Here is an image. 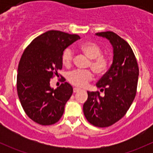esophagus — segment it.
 <instances>
[{
  "label": "esophagus",
  "mask_w": 153,
  "mask_h": 153,
  "mask_svg": "<svg viewBox=\"0 0 153 153\" xmlns=\"http://www.w3.org/2000/svg\"><path fill=\"white\" fill-rule=\"evenodd\" d=\"M78 91H79V89L78 88H76V87H74L73 88V92L74 93H75V92H77Z\"/></svg>",
  "instance_id": "34e87169"
}]
</instances>
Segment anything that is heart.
<instances>
[{"instance_id": "1", "label": "heart", "mask_w": 153, "mask_h": 153, "mask_svg": "<svg viewBox=\"0 0 153 153\" xmlns=\"http://www.w3.org/2000/svg\"><path fill=\"white\" fill-rule=\"evenodd\" d=\"M78 49L90 59L88 67H91L95 75L102 76L109 69L110 60L109 57L102 55V49L95 43L86 41L78 46ZM74 54L70 48H67L61 55L62 64L69 67L72 64ZM93 78V74L90 70H74L67 75V80L72 85L79 88L85 87Z\"/></svg>"}]
</instances>
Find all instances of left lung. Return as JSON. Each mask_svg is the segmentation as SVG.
Returning a JSON list of instances; mask_svg holds the SVG:
<instances>
[{"label": "left lung", "instance_id": "1", "mask_svg": "<svg viewBox=\"0 0 153 153\" xmlns=\"http://www.w3.org/2000/svg\"><path fill=\"white\" fill-rule=\"evenodd\" d=\"M113 47V61L109 70L96 84L98 91L89 92L83 110L86 120L98 127H107L124 116L135 99L138 86V62L132 48L113 32H98Z\"/></svg>", "mask_w": 153, "mask_h": 153}]
</instances>
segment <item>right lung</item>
Returning <instances> with one entry per match:
<instances>
[{
    "instance_id": "add662e5",
    "label": "right lung",
    "mask_w": 153,
    "mask_h": 153,
    "mask_svg": "<svg viewBox=\"0 0 153 153\" xmlns=\"http://www.w3.org/2000/svg\"><path fill=\"white\" fill-rule=\"evenodd\" d=\"M50 30L35 38L25 49L19 61L17 91L21 106L29 118L37 124L52 125L58 122L73 89L64 82L57 89L50 86V79L62 69L61 55L70 44L80 39Z\"/></svg>"
}]
</instances>
